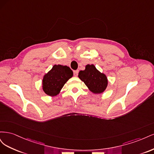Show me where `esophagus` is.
<instances>
[{
  "label": "esophagus",
  "instance_id": "esophagus-1",
  "mask_svg": "<svg viewBox=\"0 0 154 154\" xmlns=\"http://www.w3.org/2000/svg\"><path fill=\"white\" fill-rule=\"evenodd\" d=\"M78 70H76V71H74V76H78Z\"/></svg>",
  "mask_w": 154,
  "mask_h": 154
}]
</instances>
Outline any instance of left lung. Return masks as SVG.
I'll return each mask as SVG.
<instances>
[{"label":"left lung","mask_w":154,"mask_h":154,"mask_svg":"<svg viewBox=\"0 0 154 154\" xmlns=\"http://www.w3.org/2000/svg\"><path fill=\"white\" fill-rule=\"evenodd\" d=\"M78 77L95 94L103 92L108 84L106 76L97 71L94 65H87L84 71L79 72Z\"/></svg>","instance_id":"8db88e82"}]
</instances>
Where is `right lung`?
<instances>
[{
  "label": "right lung",
  "instance_id": "right-lung-1",
  "mask_svg": "<svg viewBox=\"0 0 154 154\" xmlns=\"http://www.w3.org/2000/svg\"><path fill=\"white\" fill-rule=\"evenodd\" d=\"M73 76L72 70L66 66L54 65L52 69L44 76L43 90L46 94L57 96L69 79Z\"/></svg>",
  "mask_w": 154,
  "mask_h": 154
}]
</instances>
